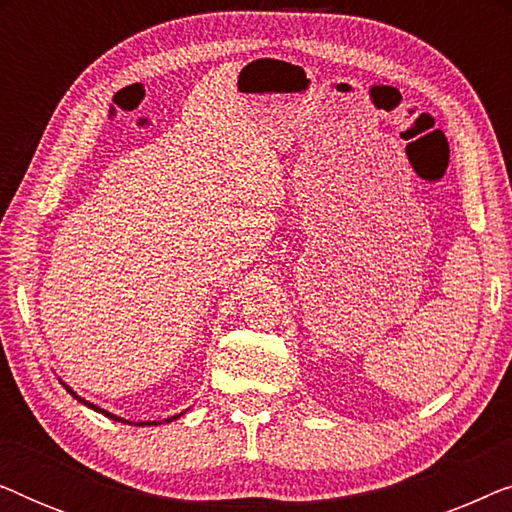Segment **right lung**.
Masks as SVG:
<instances>
[{"label":"right lung","instance_id":"obj_1","mask_svg":"<svg viewBox=\"0 0 512 512\" xmlns=\"http://www.w3.org/2000/svg\"><path fill=\"white\" fill-rule=\"evenodd\" d=\"M62 387H65V389L69 391V394H72V396L76 398V401H79V403H83V405H88V408H90V410H95V412H102V415H104V417L114 419V422H123V424H135V422H130V419H123V417H118V415H114V412L104 410V408H100V405H95V403H90V401H86V398H81L79 394H76V391H74L72 387H69V384H65V382H62ZM181 415H184V412H179V415H174V417H167V419H165V422H167V424H170V422H174V419H179ZM158 424H163V422H137L135 426H158Z\"/></svg>","mask_w":512,"mask_h":512}]
</instances>
